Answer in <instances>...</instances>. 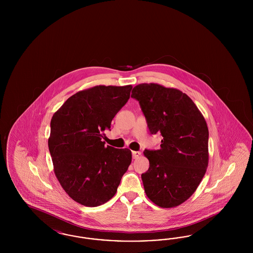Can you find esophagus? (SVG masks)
Here are the masks:
<instances>
[{"label": "esophagus", "mask_w": 253, "mask_h": 253, "mask_svg": "<svg viewBox=\"0 0 253 253\" xmlns=\"http://www.w3.org/2000/svg\"><path fill=\"white\" fill-rule=\"evenodd\" d=\"M132 155L133 159H137V158H139V157H141V153H140V152H135V151H133L132 153Z\"/></svg>", "instance_id": "obj_1"}]
</instances>
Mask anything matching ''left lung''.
<instances>
[{
  "label": "left lung",
  "mask_w": 253,
  "mask_h": 253,
  "mask_svg": "<svg viewBox=\"0 0 253 253\" xmlns=\"http://www.w3.org/2000/svg\"><path fill=\"white\" fill-rule=\"evenodd\" d=\"M151 133L159 132L161 149L145 150L149 169L141 174L148 198L158 207L174 208L188 200L209 164V129L191 97L157 84L133 87Z\"/></svg>",
  "instance_id": "obj_1"
}]
</instances>
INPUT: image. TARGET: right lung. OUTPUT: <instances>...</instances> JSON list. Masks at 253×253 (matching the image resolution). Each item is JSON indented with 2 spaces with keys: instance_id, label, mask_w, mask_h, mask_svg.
Masks as SVG:
<instances>
[{
  "instance_id": "add662e5",
  "label": "right lung",
  "mask_w": 253,
  "mask_h": 253,
  "mask_svg": "<svg viewBox=\"0 0 253 253\" xmlns=\"http://www.w3.org/2000/svg\"><path fill=\"white\" fill-rule=\"evenodd\" d=\"M132 85H96L70 96L52 117L48 148L54 172L73 200L106 203L118 191L132 152L105 146L104 131L128 101Z\"/></svg>"
}]
</instances>
